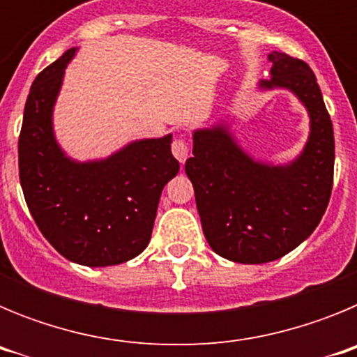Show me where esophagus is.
I'll return each mask as SVG.
<instances>
[{"label": "esophagus", "mask_w": 357, "mask_h": 357, "mask_svg": "<svg viewBox=\"0 0 357 357\" xmlns=\"http://www.w3.org/2000/svg\"><path fill=\"white\" fill-rule=\"evenodd\" d=\"M172 151H173V155H175V159L178 160V162H181V164L185 162V159H188V155H189V148H188V143H185V139L182 137V135H178V137L173 141Z\"/></svg>", "instance_id": "1"}]
</instances>
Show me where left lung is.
I'll list each match as a JSON object with an SVG mask.
<instances>
[{"instance_id":"obj_1","label":"left lung","mask_w":357,"mask_h":357,"mask_svg":"<svg viewBox=\"0 0 357 357\" xmlns=\"http://www.w3.org/2000/svg\"><path fill=\"white\" fill-rule=\"evenodd\" d=\"M261 91L286 89L309 114V137L288 164L255 160L227 123L193 132L185 173L193 182L209 247L243 264L275 261L313 234L326 213L334 175V132L317 77L304 61L272 52Z\"/></svg>"}]
</instances>
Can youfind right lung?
Listing matches in <instances>:
<instances>
[{
  "instance_id": "right-lung-1",
  "label": "right lung",
  "mask_w": 357,
  "mask_h": 357,
  "mask_svg": "<svg viewBox=\"0 0 357 357\" xmlns=\"http://www.w3.org/2000/svg\"><path fill=\"white\" fill-rule=\"evenodd\" d=\"M77 48L40 71L24 105L19 135V178L30 214L66 259L112 266L148 247L164 185L178 173L172 134L132 141L112 155H66L53 132V107Z\"/></svg>"
}]
</instances>
